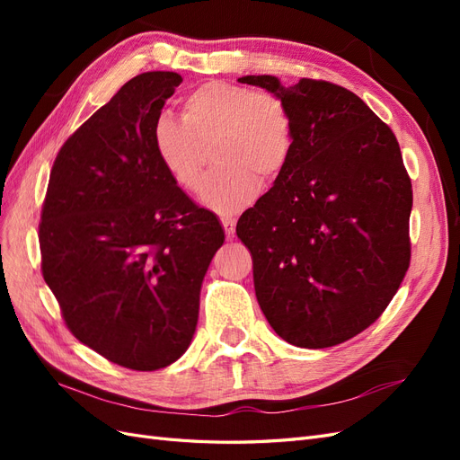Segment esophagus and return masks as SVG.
Instances as JSON below:
<instances>
[{
    "label": "esophagus",
    "mask_w": 460,
    "mask_h": 460,
    "mask_svg": "<svg viewBox=\"0 0 460 460\" xmlns=\"http://www.w3.org/2000/svg\"><path fill=\"white\" fill-rule=\"evenodd\" d=\"M222 226H225L226 238L234 240V235H235V220L234 218H222Z\"/></svg>",
    "instance_id": "obj_1"
}]
</instances>
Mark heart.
<instances>
[{
    "instance_id": "obj_1",
    "label": "heart",
    "mask_w": 460,
    "mask_h": 460,
    "mask_svg": "<svg viewBox=\"0 0 460 460\" xmlns=\"http://www.w3.org/2000/svg\"><path fill=\"white\" fill-rule=\"evenodd\" d=\"M184 117L161 113L153 124V151L163 171L184 191H196L205 146L218 169L205 178L199 201L218 215L252 205L259 184L276 182L294 155L296 124L272 93L228 82H207L182 102Z\"/></svg>"
}]
</instances>
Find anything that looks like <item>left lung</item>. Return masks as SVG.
I'll list each match as a JSON object with an SVG mask.
<instances>
[{
  "mask_svg": "<svg viewBox=\"0 0 460 460\" xmlns=\"http://www.w3.org/2000/svg\"><path fill=\"white\" fill-rule=\"evenodd\" d=\"M289 107L294 155L240 217L261 311L291 345L324 349L378 318L411 261V178L397 137L353 92L324 80L238 78Z\"/></svg>",
  "mask_w": 460,
  "mask_h": 460,
  "instance_id": "8db88e82",
  "label": "left lung"
}]
</instances>
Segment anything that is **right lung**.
I'll use <instances>...</instances> for the list:
<instances>
[{
	"label": "right lung",
	"instance_id": "add662e5",
	"mask_svg": "<svg viewBox=\"0 0 460 460\" xmlns=\"http://www.w3.org/2000/svg\"><path fill=\"white\" fill-rule=\"evenodd\" d=\"M182 76L128 80L53 163L41 208L44 280L75 338L111 363L159 370L186 353L225 230L163 171L153 124Z\"/></svg>",
	"mask_w": 460,
	"mask_h": 460
}]
</instances>
